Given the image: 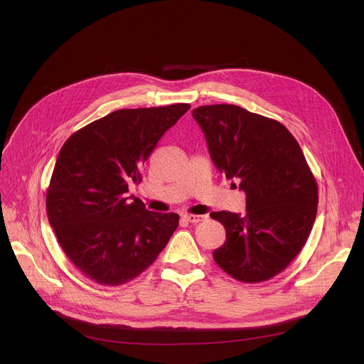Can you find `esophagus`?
<instances>
[{
  "mask_svg": "<svg viewBox=\"0 0 364 364\" xmlns=\"http://www.w3.org/2000/svg\"><path fill=\"white\" fill-rule=\"evenodd\" d=\"M183 219L186 222H190V223H198V222H201L204 219V216H200V215H184Z\"/></svg>",
  "mask_w": 364,
  "mask_h": 364,
  "instance_id": "1",
  "label": "esophagus"
}]
</instances>
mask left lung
I'll use <instances>...</instances> for the list:
<instances>
[{
  "label": "left lung",
  "mask_w": 364,
  "mask_h": 364,
  "mask_svg": "<svg viewBox=\"0 0 364 364\" xmlns=\"http://www.w3.org/2000/svg\"><path fill=\"white\" fill-rule=\"evenodd\" d=\"M193 118L216 168L246 194L245 215L210 213L226 229L215 261L240 282L268 281L294 261L313 229L317 181L281 122L226 103L198 107Z\"/></svg>",
  "instance_id": "1"
}]
</instances>
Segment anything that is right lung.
<instances>
[{
  "instance_id": "right-lung-1",
  "label": "right lung",
  "mask_w": 364,
  "mask_h": 364,
  "mask_svg": "<svg viewBox=\"0 0 364 364\" xmlns=\"http://www.w3.org/2000/svg\"><path fill=\"white\" fill-rule=\"evenodd\" d=\"M188 109H118L63 144L46 194L47 218L70 262L96 284L136 278L177 229V213L148 212L128 196V184L141 181L149 154Z\"/></svg>"
}]
</instances>
